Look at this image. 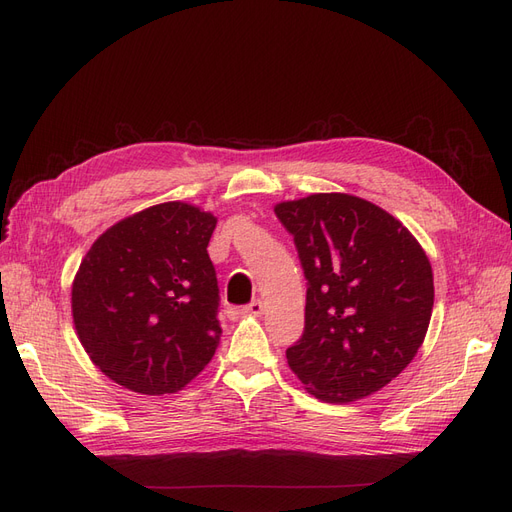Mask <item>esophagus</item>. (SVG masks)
Instances as JSON below:
<instances>
[{"label": "esophagus", "instance_id": "obj_1", "mask_svg": "<svg viewBox=\"0 0 512 512\" xmlns=\"http://www.w3.org/2000/svg\"><path fill=\"white\" fill-rule=\"evenodd\" d=\"M242 314H244V316H261V314H263V301H261V299L251 301L249 306L242 308Z\"/></svg>", "mask_w": 512, "mask_h": 512}]
</instances>
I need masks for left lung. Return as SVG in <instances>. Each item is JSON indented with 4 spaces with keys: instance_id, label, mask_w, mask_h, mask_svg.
<instances>
[{
    "instance_id": "obj_1",
    "label": "left lung",
    "mask_w": 512,
    "mask_h": 512,
    "mask_svg": "<svg viewBox=\"0 0 512 512\" xmlns=\"http://www.w3.org/2000/svg\"><path fill=\"white\" fill-rule=\"evenodd\" d=\"M308 278L306 329L287 363L318 401L344 405L382 390L413 361L434 285L422 244L377 204L310 194L274 206Z\"/></svg>"
}]
</instances>
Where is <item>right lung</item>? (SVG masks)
<instances>
[{
    "mask_svg": "<svg viewBox=\"0 0 512 512\" xmlns=\"http://www.w3.org/2000/svg\"><path fill=\"white\" fill-rule=\"evenodd\" d=\"M217 217L173 200L128 215L92 242L71 285L90 361L132 392L175 394L221 342L219 289L206 253Z\"/></svg>",
    "mask_w": 512,
    "mask_h": 512,
    "instance_id": "1",
    "label": "right lung"
}]
</instances>
